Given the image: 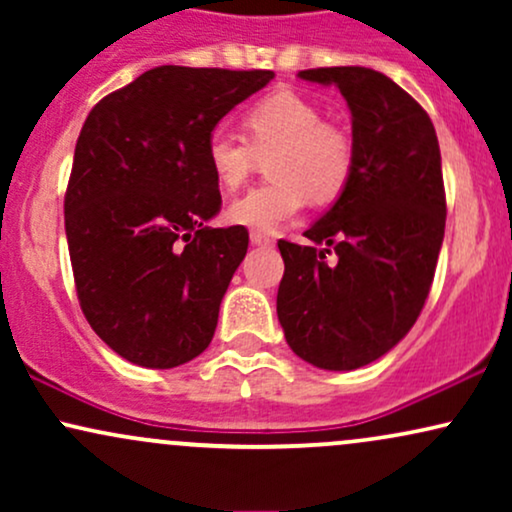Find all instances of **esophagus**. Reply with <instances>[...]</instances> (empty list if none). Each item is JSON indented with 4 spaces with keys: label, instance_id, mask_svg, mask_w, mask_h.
<instances>
[{
    "label": "esophagus",
    "instance_id": "34e87169",
    "mask_svg": "<svg viewBox=\"0 0 512 512\" xmlns=\"http://www.w3.org/2000/svg\"><path fill=\"white\" fill-rule=\"evenodd\" d=\"M250 240H252V245H260V248H272L274 245L272 238L264 236V233H257V231L250 233Z\"/></svg>",
    "mask_w": 512,
    "mask_h": 512
}]
</instances>
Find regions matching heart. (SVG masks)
I'll list each match as a JSON object with an SVG mask.
<instances>
[{
  "instance_id": "heart-1",
  "label": "heart",
  "mask_w": 512,
  "mask_h": 512,
  "mask_svg": "<svg viewBox=\"0 0 512 512\" xmlns=\"http://www.w3.org/2000/svg\"><path fill=\"white\" fill-rule=\"evenodd\" d=\"M243 137L216 127L207 137V163L214 178L236 190L257 163L267 161L269 182L228 207V221L272 233L313 202L332 204L346 190L354 170V139L342 125L322 120L308 98L279 91L250 105L243 115Z\"/></svg>"
}]
</instances>
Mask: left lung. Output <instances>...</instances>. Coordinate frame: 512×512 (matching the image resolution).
I'll return each instance as SVG.
<instances>
[{
  "instance_id": "obj_1",
  "label": "left lung",
  "mask_w": 512,
  "mask_h": 512,
  "mask_svg": "<svg viewBox=\"0 0 512 512\" xmlns=\"http://www.w3.org/2000/svg\"><path fill=\"white\" fill-rule=\"evenodd\" d=\"M298 76L344 96L354 170L332 209L305 231L322 248L279 240L276 315L293 354L317 368L354 370L407 337L431 291L445 236L438 137L426 110L375 69Z\"/></svg>"
}]
</instances>
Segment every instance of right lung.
Wrapping results in <instances>:
<instances>
[{
  "label": "right lung",
  "mask_w": 512,
  "mask_h": 512,
  "mask_svg": "<svg viewBox=\"0 0 512 512\" xmlns=\"http://www.w3.org/2000/svg\"><path fill=\"white\" fill-rule=\"evenodd\" d=\"M272 79L269 69L163 64L88 113L64 231L88 325L129 363L182 366L214 337L250 236L207 226L221 209L207 137Z\"/></svg>",
  "instance_id": "add662e5"
}]
</instances>
